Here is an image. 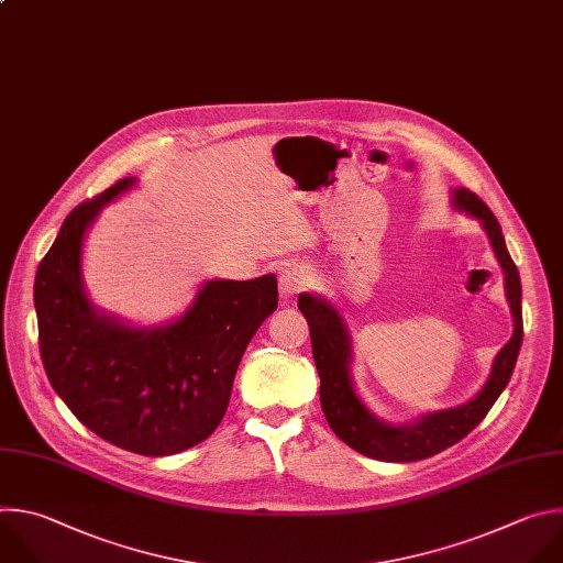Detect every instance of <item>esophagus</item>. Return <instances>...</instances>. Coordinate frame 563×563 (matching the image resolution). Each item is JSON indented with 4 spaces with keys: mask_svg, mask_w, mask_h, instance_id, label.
<instances>
[{
    "mask_svg": "<svg viewBox=\"0 0 563 563\" xmlns=\"http://www.w3.org/2000/svg\"><path fill=\"white\" fill-rule=\"evenodd\" d=\"M312 284V275L306 266L301 264H288L282 275H279V288L282 292L288 297V295H297L301 290H306L308 286Z\"/></svg>",
    "mask_w": 563,
    "mask_h": 563,
    "instance_id": "obj_1",
    "label": "esophagus"
}]
</instances>
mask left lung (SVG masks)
<instances>
[{"label": "left lung", "instance_id": "left-lung-1", "mask_svg": "<svg viewBox=\"0 0 563 563\" xmlns=\"http://www.w3.org/2000/svg\"><path fill=\"white\" fill-rule=\"evenodd\" d=\"M455 206L477 217L486 229L493 251L506 273V295L515 317V332L510 342L499 351L493 373L482 393L451 410H439L421 417L412 426H388L375 419L357 399L349 375V332L344 321L330 303L312 295H299L297 306L310 328L312 357L319 373V399L332 432L349 443L353 451L379 462H417L432 457L453 443L462 441L493 408L506 388L523 340L521 321V282L515 262L508 255L501 227L493 210L468 188L455 190Z\"/></svg>", "mask_w": 563, "mask_h": 563}]
</instances>
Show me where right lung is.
Returning <instances> with one entry per match:
<instances>
[{
	"instance_id": "1",
	"label": "right lung",
	"mask_w": 563,
	"mask_h": 563,
	"mask_svg": "<svg viewBox=\"0 0 563 563\" xmlns=\"http://www.w3.org/2000/svg\"><path fill=\"white\" fill-rule=\"evenodd\" d=\"M133 181L75 206L40 262V353L51 386L86 428L124 451L166 457L210 437L227 415L242 355L279 295L275 275L214 279L166 328L137 330L97 314L81 288L84 233Z\"/></svg>"
}]
</instances>
